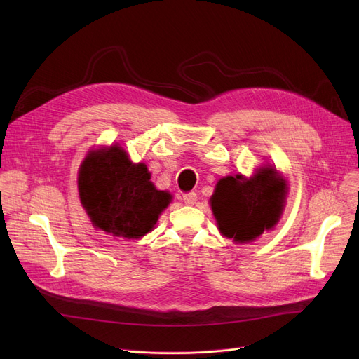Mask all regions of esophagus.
Listing matches in <instances>:
<instances>
[{
	"label": "esophagus",
	"mask_w": 359,
	"mask_h": 359,
	"mask_svg": "<svg viewBox=\"0 0 359 359\" xmlns=\"http://www.w3.org/2000/svg\"><path fill=\"white\" fill-rule=\"evenodd\" d=\"M196 199H198V195L195 192H187L183 195V202L186 205H194L196 202Z\"/></svg>",
	"instance_id": "obj_1"
}]
</instances>
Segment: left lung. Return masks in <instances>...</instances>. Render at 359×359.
Listing matches in <instances>:
<instances>
[{
    "label": "left lung",
    "instance_id": "1",
    "mask_svg": "<svg viewBox=\"0 0 359 359\" xmlns=\"http://www.w3.org/2000/svg\"><path fill=\"white\" fill-rule=\"evenodd\" d=\"M287 191L285 180L272 167H260L250 179L240 175L221 179L211 198L219 231L246 243L273 229L284 210Z\"/></svg>",
    "mask_w": 359,
    "mask_h": 359
}]
</instances>
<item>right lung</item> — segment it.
<instances>
[{
	"label": "right lung",
	"instance_id": "obj_1",
	"mask_svg": "<svg viewBox=\"0 0 359 359\" xmlns=\"http://www.w3.org/2000/svg\"><path fill=\"white\" fill-rule=\"evenodd\" d=\"M80 199L97 229L140 238L154 229L172 195L157 191L147 165L132 164L125 149L111 145L86 157L79 175Z\"/></svg>",
	"mask_w": 359,
	"mask_h": 359
}]
</instances>
